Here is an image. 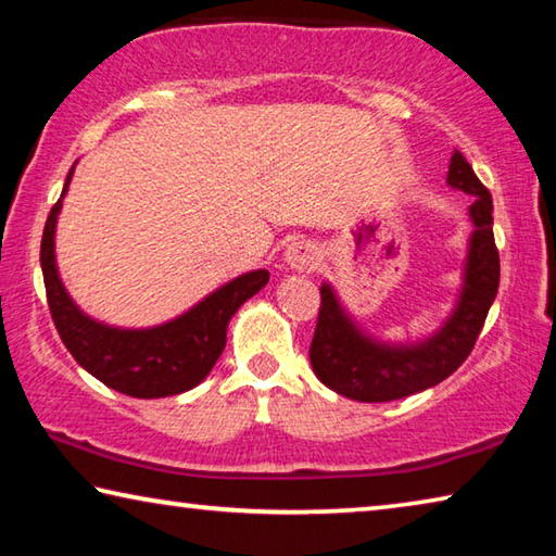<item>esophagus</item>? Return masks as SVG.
Wrapping results in <instances>:
<instances>
[{
	"mask_svg": "<svg viewBox=\"0 0 556 556\" xmlns=\"http://www.w3.org/2000/svg\"><path fill=\"white\" fill-rule=\"evenodd\" d=\"M287 262L291 267L301 269V271L316 269V265H318L316 244L308 242V240H294L287 248Z\"/></svg>",
	"mask_w": 556,
	"mask_h": 556,
	"instance_id": "34e87169",
	"label": "esophagus"
}]
</instances>
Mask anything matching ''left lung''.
<instances>
[{
    "mask_svg": "<svg viewBox=\"0 0 556 556\" xmlns=\"http://www.w3.org/2000/svg\"><path fill=\"white\" fill-rule=\"evenodd\" d=\"M446 181L476 195L470 203V220L476 230L470 235L460 301L437 336L425 343L400 348L375 343L343 314L331 287H321V306L308 357L316 378L343 397L392 402L434 388L458 370L483 331L488 308L501 285V255L493 238V199L460 152L451 156Z\"/></svg>",
    "mask_w": 556,
    "mask_h": 556,
    "instance_id": "1",
    "label": "left lung"
}]
</instances>
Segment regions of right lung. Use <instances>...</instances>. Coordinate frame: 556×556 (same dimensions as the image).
<instances>
[{"label":"right lung","mask_w":556,"mask_h":556,"mask_svg":"<svg viewBox=\"0 0 556 556\" xmlns=\"http://www.w3.org/2000/svg\"><path fill=\"white\" fill-rule=\"evenodd\" d=\"M73 168L65 178L63 195L68 191ZM61 199L46 218L41 238V269L51 318L63 345L92 378L105 382L127 397L154 400L172 397L205 380L225 348V331L232 314L269 281L267 269L248 271L230 285L213 291L191 312L164 326L144 331H125L98 324L73 304L59 279L53 257L55 218Z\"/></svg>","instance_id":"obj_1"}]
</instances>
